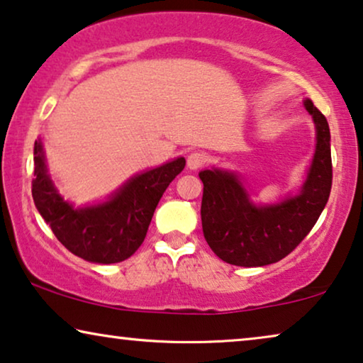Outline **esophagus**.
I'll return each mask as SVG.
<instances>
[{"label":"esophagus","mask_w":363,"mask_h":363,"mask_svg":"<svg viewBox=\"0 0 363 363\" xmlns=\"http://www.w3.org/2000/svg\"><path fill=\"white\" fill-rule=\"evenodd\" d=\"M206 162H208V155L205 152H191L186 158L188 168H191V170H196V168L206 165Z\"/></svg>","instance_id":"1"}]
</instances>
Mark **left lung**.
Returning a JSON list of instances; mask_svg holds the SVG:
<instances>
[{
    "mask_svg": "<svg viewBox=\"0 0 363 363\" xmlns=\"http://www.w3.org/2000/svg\"><path fill=\"white\" fill-rule=\"evenodd\" d=\"M304 106L315 122L317 145L297 196L272 206H255L236 175L221 170L200 172L203 235L225 262L256 267L281 261L309 235L327 205L332 188L329 123L309 99Z\"/></svg>",
    "mask_w": 363,
    "mask_h": 363,
    "instance_id": "obj_1",
    "label": "left lung"
}]
</instances>
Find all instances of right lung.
<instances>
[{
	"label": "right lung",
	"mask_w": 363,
	"mask_h": 363,
	"mask_svg": "<svg viewBox=\"0 0 363 363\" xmlns=\"http://www.w3.org/2000/svg\"><path fill=\"white\" fill-rule=\"evenodd\" d=\"M185 158L153 168L125 183L102 205L74 208L57 195L48 175L41 142H34L33 200L64 247L91 262L112 264L130 257L145 240L153 211Z\"/></svg>",
	"instance_id": "right-lung-1"
}]
</instances>
